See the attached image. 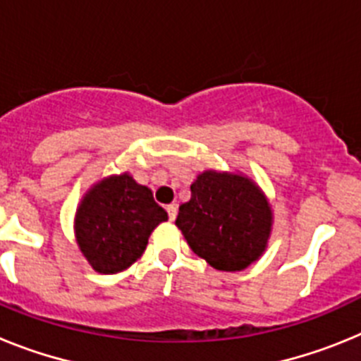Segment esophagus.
I'll return each instance as SVG.
<instances>
[{
  "instance_id": "34e87169",
  "label": "esophagus",
  "mask_w": 361,
  "mask_h": 361,
  "mask_svg": "<svg viewBox=\"0 0 361 361\" xmlns=\"http://www.w3.org/2000/svg\"><path fill=\"white\" fill-rule=\"evenodd\" d=\"M166 212H168V216H170V220L177 219V206H175V204H170V206L166 208Z\"/></svg>"
}]
</instances>
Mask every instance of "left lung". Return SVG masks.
I'll list each match as a JSON object with an SVG mask.
<instances>
[{
	"label": "left lung",
	"mask_w": 361,
	"mask_h": 361,
	"mask_svg": "<svg viewBox=\"0 0 361 361\" xmlns=\"http://www.w3.org/2000/svg\"><path fill=\"white\" fill-rule=\"evenodd\" d=\"M175 224L209 266L242 271L266 251L273 212L251 178L208 170L191 184V199L180 204Z\"/></svg>",
	"instance_id": "left-lung-1"
}]
</instances>
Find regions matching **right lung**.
<instances>
[{
    "instance_id": "obj_1",
    "label": "right lung",
    "mask_w": 361,
    "mask_h": 361,
    "mask_svg": "<svg viewBox=\"0 0 361 361\" xmlns=\"http://www.w3.org/2000/svg\"><path fill=\"white\" fill-rule=\"evenodd\" d=\"M168 220L149 188L130 173L111 175L88 190L75 213V240L103 275L128 269L145 253L152 231Z\"/></svg>"
}]
</instances>
